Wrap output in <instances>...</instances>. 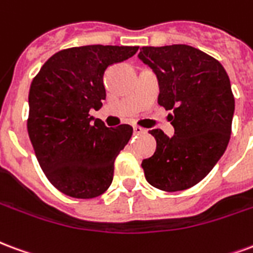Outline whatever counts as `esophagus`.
I'll return each instance as SVG.
<instances>
[{"label": "esophagus", "mask_w": 253, "mask_h": 253, "mask_svg": "<svg viewBox=\"0 0 253 253\" xmlns=\"http://www.w3.org/2000/svg\"><path fill=\"white\" fill-rule=\"evenodd\" d=\"M133 133L134 134H144L147 133V130L143 128H140V126H137V125H134L133 126Z\"/></svg>", "instance_id": "esophagus-1"}]
</instances>
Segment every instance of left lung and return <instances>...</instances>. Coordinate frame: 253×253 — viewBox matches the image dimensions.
<instances>
[{"label":"left lung","instance_id":"left-lung-1","mask_svg":"<svg viewBox=\"0 0 253 253\" xmlns=\"http://www.w3.org/2000/svg\"><path fill=\"white\" fill-rule=\"evenodd\" d=\"M137 58L158 77V102L169 114L175 133L152 129L155 154L141 162L149 185L180 191L197 185L228 147L235 113L230 81L222 64L191 45L141 47Z\"/></svg>","mask_w":253,"mask_h":253}]
</instances>
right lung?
I'll use <instances>...</instances> for the list:
<instances>
[{
	"label": "right lung",
	"instance_id": "obj_1",
	"mask_svg": "<svg viewBox=\"0 0 253 253\" xmlns=\"http://www.w3.org/2000/svg\"><path fill=\"white\" fill-rule=\"evenodd\" d=\"M139 47L84 45L59 51L44 63L29 88L28 133L38 162L59 191L94 198L112 185L114 160L128 144V124L108 128L94 120L106 98L105 71Z\"/></svg>",
	"mask_w": 253,
	"mask_h": 253
}]
</instances>
